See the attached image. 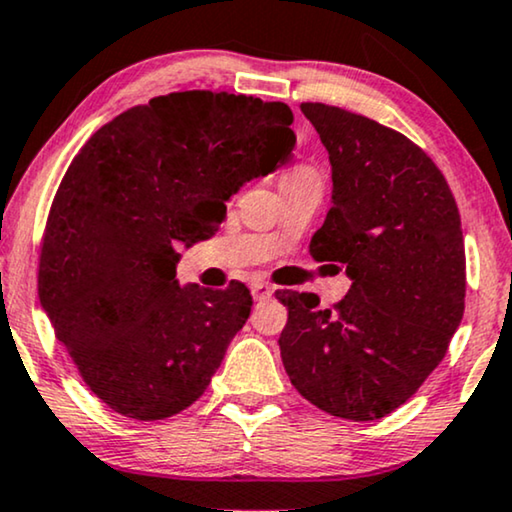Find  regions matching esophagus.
Wrapping results in <instances>:
<instances>
[{"instance_id":"1","label":"esophagus","mask_w":512,"mask_h":512,"mask_svg":"<svg viewBox=\"0 0 512 512\" xmlns=\"http://www.w3.org/2000/svg\"><path fill=\"white\" fill-rule=\"evenodd\" d=\"M271 292H273V287H269L266 283H253V285H250V294H253L255 301L269 299Z\"/></svg>"}]
</instances>
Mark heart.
I'll list each match as a JSON object with an SVG mask.
<instances>
[{
  "instance_id": "obj_1",
  "label": "heart",
  "mask_w": 512,
  "mask_h": 512,
  "mask_svg": "<svg viewBox=\"0 0 512 512\" xmlns=\"http://www.w3.org/2000/svg\"><path fill=\"white\" fill-rule=\"evenodd\" d=\"M304 176H318V171L311 169V167H297V169H292L290 174L283 178V183L285 181H297V178H304Z\"/></svg>"
}]
</instances>
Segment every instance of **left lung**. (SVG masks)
Segmentation results:
<instances>
[{"mask_svg": "<svg viewBox=\"0 0 512 512\" xmlns=\"http://www.w3.org/2000/svg\"><path fill=\"white\" fill-rule=\"evenodd\" d=\"M331 164V208L311 253L352 280L336 311L276 292L290 311L280 357L301 397L343 420L406 403L448 352L464 315L462 220L422 148L327 104H301Z\"/></svg>", "mask_w": 512, "mask_h": 512, "instance_id": "left-lung-1", "label": "left lung"}]
</instances>
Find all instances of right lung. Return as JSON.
<instances>
[{
  "instance_id": "add662e5",
  "label": "right lung",
  "mask_w": 512,
  "mask_h": 512,
  "mask_svg": "<svg viewBox=\"0 0 512 512\" xmlns=\"http://www.w3.org/2000/svg\"><path fill=\"white\" fill-rule=\"evenodd\" d=\"M290 106L171 92L85 141L46 222L39 299L85 385L115 413L164 420L206 392L253 297L178 285L174 246L292 157Z\"/></svg>"
}]
</instances>
